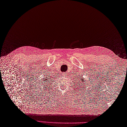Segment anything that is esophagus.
Listing matches in <instances>:
<instances>
[{
	"mask_svg": "<svg viewBox=\"0 0 127 127\" xmlns=\"http://www.w3.org/2000/svg\"><path fill=\"white\" fill-rule=\"evenodd\" d=\"M63 75H64V74H63Z\"/></svg>",
	"mask_w": 127,
	"mask_h": 127,
	"instance_id": "34e87169",
	"label": "esophagus"
}]
</instances>
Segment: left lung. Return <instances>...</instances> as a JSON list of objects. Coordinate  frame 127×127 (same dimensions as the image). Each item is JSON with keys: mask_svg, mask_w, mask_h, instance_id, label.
Returning a JSON list of instances; mask_svg holds the SVG:
<instances>
[{"mask_svg": "<svg viewBox=\"0 0 127 127\" xmlns=\"http://www.w3.org/2000/svg\"><path fill=\"white\" fill-rule=\"evenodd\" d=\"M83 81V79H82V81Z\"/></svg>", "mask_w": 127, "mask_h": 127, "instance_id": "obj_1", "label": "left lung"}]
</instances>
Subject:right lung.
Returning <instances> with one entry per match:
<instances>
[{"label": "right lung", "instance_id": "add662e5", "mask_svg": "<svg viewBox=\"0 0 127 127\" xmlns=\"http://www.w3.org/2000/svg\"><path fill=\"white\" fill-rule=\"evenodd\" d=\"M49 78H49L48 79H49ZM44 81H45V82H44V83H46V82H48V81H49V79H48V78H47H47H44ZM47 81H48V82ZM45 84H44V85H45Z\"/></svg>", "mask_w": 127, "mask_h": 127}]
</instances>
